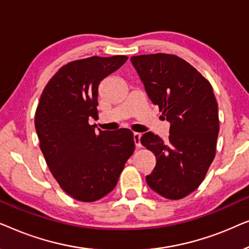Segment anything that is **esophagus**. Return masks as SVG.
Returning a JSON list of instances; mask_svg holds the SVG:
<instances>
[{"label": "esophagus", "mask_w": 249, "mask_h": 249, "mask_svg": "<svg viewBox=\"0 0 249 249\" xmlns=\"http://www.w3.org/2000/svg\"><path fill=\"white\" fill-rule=\"evenodd\" d=\"M141 138H142V134H139V132H134V142H135L136 147H141L142 146Z\"/></svg>", "instance_id": "34e87169"}]
</instances>
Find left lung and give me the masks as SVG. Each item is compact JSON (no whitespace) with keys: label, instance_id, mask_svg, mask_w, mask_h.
Returning <instances> with one entry per match:
<instances>
[{"label":"left lung","instance_id":"1","mask_svg":"<svg viewBox=\"0 0 249 249\" xmlns=\"http://www.w3.org/2000/svg\"><path fill=\"white\" fill-rule=\"evenodd\" d=\"M130 60L149 100L170 122L168 141L151 131L142 136V145L156 158L146 181L165 198H183L198 188L215 158L220 127L212 85L173 54H147Z\"/></svg>","mask_w":249,"mask_h":249}]
</instances>
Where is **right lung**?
<instances>
[{"mask_svg": "<svg viewBox=\"0 0 249 249\" xmlns=\"http://www.w3.org/2000/svg\"><path fill=\"white\" fill-rule=\"evenodd\" d=\"M128 57L91 56L60 68L44 88L35 113L39 147L61 188L80 202H95L117 186L135 151L131 130H95L98 85Z\"/></svg>", "mask_w": 249, "mask_h": 249, "instance_id": "right-lung-1", "label": "right lung"}]
</instances>
